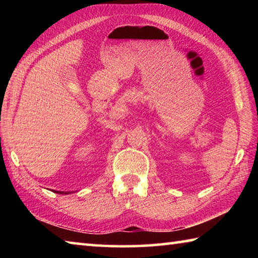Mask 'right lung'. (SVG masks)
<instances>
[{
	"instance_id": "1",
	"label": "right lung",
	"mask_w": 258,
	"mask_h": 258,
	"mask_svg": "<svg viewBox=\"0 0 258 258\" xmlns=\"http://www.w3.org/2000/svg\"><path fill=\"white\" fill-rule=\"evenodd\" d=\"M54 192H55V194H60V195H68V194H71V192H69V191H55V190H53Z\"/></svg>"
}]
</instances>
